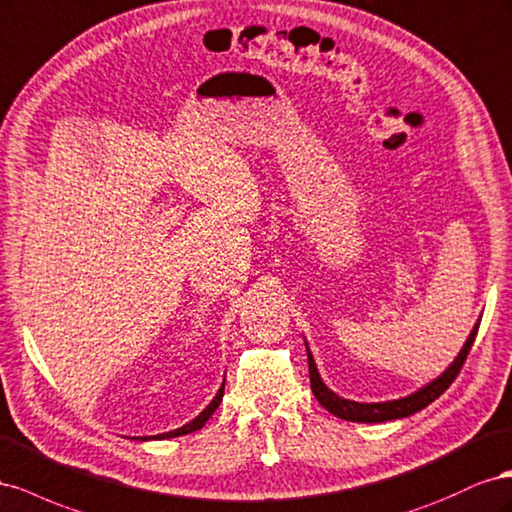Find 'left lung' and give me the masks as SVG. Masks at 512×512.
Here are the masks:
<instances>
[{
    "instance_id": "1",
    "label": "left lung",
    "mask_w": 512,
    "mask_h": 512,
    "mask_svg": "<svg viewBox=\"0 0 512 512\" xmlns=\"http://www.w3.org/2000/svg\"><path fill=\"white\" fill-rule=\"evenodd\" d=\"M478 326H474L472 334L467 337L463 349L459 352V356L455 358V362L450 364V367L437 377L433 382L425 388H420L418 392L410 394V397L405 399H397V401H386V403H356V401H347L341 399L339 394H334L332 390H328V386L321 382V377L317 373V367L313 362V356L309 349H306V356H309V375H311V390L315 394V399L326 407V410L334 416H339L343 420H352V422H386V420H397V418H405V416H412L420 410H425L429 403H433L440 394L455 382V377L459 375L463 362L470 354V349L474 345L476 339V332Z\"/></svg>"
}]
</instances>
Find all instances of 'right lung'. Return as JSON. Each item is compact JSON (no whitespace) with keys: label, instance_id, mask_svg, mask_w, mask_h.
<instances>
[{"label":"right lung","instance_id":"add662e5","mask_svg":"<svg viewBox=\"0 0 512 512\" xmlns=\"http://www.w3.org/2000/svg\"><path fill=\"white\" fill-rule=\"evenodd\" d=\"M223 392H225V384L221 386V390H218V394L216 397L212 399V403L206 407V410H203L193 422H188V425H184V427H180V429H175V431H169V433H163V435H154L152 440H165V437H178V435H186V433H193V431H199L203 425H206L208 422V418L216 412V407L221 405V401H223ZM141 440H150V437H141Z\"/></svg>","mask_w":512,"mask_h":512}]
</instances>
